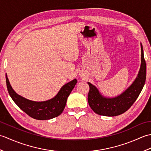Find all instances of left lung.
<instances>
[{
	"label": "left lung",
	"instance_id": "left-lung-1",
	"mask_svg": "<svg viewBox=\"0 0 151 151\" xmlns=\"http://www.w3.org/2000/svg\"><path fill=\"white\" fill-rule=\"evenodd\" d=\"M141 45V65L137 77L129 88L115 97H106L95 86L88 82L89 91L88 101L89 106L97 114L113 117L124 113L131 107L142 91L146 80V63Z\"/></svg>",
	"mask_w": 151,
	"mask_h": 151
}]
</instances>
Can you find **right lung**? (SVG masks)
<instances>
[{
    "label": "right lung",
    "mask_w": 151,
    "mask_h": 151,
    "mask_svg": "<svg viewBox=\"0 0 151 151\" xmlns=\"http://www.w3.org/2000/svg\"><path fill=\"white\" fill-rule=\"evenodd\" d=\"M6 86L12 100L25 113L35 119L49 120L58 117L65 108L67 98L77 83L74 79L63 85L55 97L45 101H34L18 95L12 88L6 74Z\"/></svg>",
    "instance_id": "add662e5"
}]
</instances>
